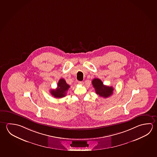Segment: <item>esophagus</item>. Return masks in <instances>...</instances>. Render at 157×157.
Masks as SVG:
<instances>
[{"mask_svg":"<svg viewBox=\"0 0 157 157\" xmlns=\"http://www.w3.org/2000/svg\"><path fill=\"white\" fill-rule=\"evenodd\" d=\"M78 83H79V85H82V84H84V82H79Z\"/></svg>","mask_w":157,"mask_h":157,"instance_id":"1","label":"esophagus"}]
</instances>
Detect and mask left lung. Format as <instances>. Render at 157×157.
Returning a JSON list of instances; mask_svg holds the SVG:
<instances>
[{"label": "left lung", "mask_w": 157, "mask_h": 157, "mask_svg": "<svg viewBox=\"0 0 157 157\" xmlns=\"http://www.w3.org/2000/svg\"><path fill=\"white\" fill-rule=\"evenodd\" d=\"M92 84L97 94L105 98L111 96L113 94V86H109L103 84L101 80L98 78H95L92 81Z\"/></svg>", "instance_id": "left-lung-1"}]
</instances>
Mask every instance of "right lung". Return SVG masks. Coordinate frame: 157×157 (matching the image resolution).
<instances>
[{
  "instance_id": "right-lung-1",
  "label": "right lung",
  "mask_w": 157,
  "mask_h": 157,
  "mask_svg": "<svg viewBox=\"0 0 157 157\" xmlns=\"http://www.w3.org/2000/svg\"><path fill=\"white\" fill-rule=\"evenodd\" d=\"M70 86L67 84L66 80L61 78L58 81L57 88L56 89H52L51 90V94L56 98H63L66 95L67 91L68 90Z\"/></svg>"
}]
</instances>
